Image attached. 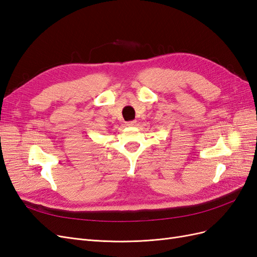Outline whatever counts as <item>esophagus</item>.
Instances as JSON below:
<instances>
[{
	"label": "esophagus",
	"mask_w": 257,
	"mask_h": 257,
	"mask_svg": "<svg viewBox=\"0 0 257 257\" xmlns=\"http://www.w3.org/2000/svg\"><path fill=\"white\" fill-rule=\"evenodd\" d=\"M125 125H126V126H135V125H136V121H130V122H126Z\"/></svg>",
	"instance_id": "34e87169"
}]
</instances>
